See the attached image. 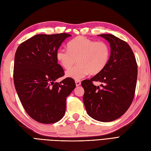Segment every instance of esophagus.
<instances>
[{"mask_svg": "<svg viewBox=\"0 0 151 151\" xmlns=\"http://www.w3.org/2000/svg\"><path fill=\"white\" fill-rule=\"evenodd\" d=\"M81 83L80 81H76V86H79L81 85Z\"/></svg>", "mask_w": 151, "mask_h": 151, "instance_id": "obj_1", "label": "esophagus"}]
</instances>
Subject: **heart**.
I'll return each instance as SVG.
<instances>
[{
    "mask_svg": "<svg viewBox=\"0 0 151 151\" xmlns=\"http://www.w3.org/2000/svg\"><path fill=\"white\" fill-rule=\"evenodd\" d=\"M68 49L60 48L56 58L61 66L69 70L76 62L78 64L66 72L65 76L78 81L88 74L96 75L108 64L110 49L104 42H96L79 36L68 43Z\"/></svg>",
    "mask_w": 151,
    "mask_h": 151,
    "instance_id": "1",
    "label": "heart"
}]
</instances>
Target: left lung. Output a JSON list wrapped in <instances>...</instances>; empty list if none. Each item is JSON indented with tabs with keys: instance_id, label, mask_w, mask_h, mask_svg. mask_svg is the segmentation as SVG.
Segmentation results:
<instances>
[{
	"instance_id": "8db88e82",
	"label": "left lung",
	"mask_w": 151,
	"mask_h": 151,
	"mask_svg": "<svg viewBox=\"0 0 151 151\" xmlns=\"http://www.w3.org/2000/svg\"><path fill=\"white\" fill-rule=\"evenodd\" d=\"M109 43L111 54L104 69L81 83L83 101L88 115L101 122L115 120L124 114L133 101L137 79V65L127 42L111 34L98 35ZM93 81L102 83L94 86Z\"/></svg>"
}]
</instances>
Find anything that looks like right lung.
<instances>
[{
	"instance_id": "1",
	"label": "right lung",
	"mask_w": 151,
	"mask_h": 151,
	"mask_svg": "<svg viewBox=\"0 0 151 151\" xmlns=\"http://www.w3.org/2000/svg\"><path fill=\"white\" fill-rule=\"evenodd\" d=\"M70 36L36 35L20 44L16 50L15 88L26 113L38 122L49 124L61 120L65 113L66 98L76 88L71 78L55 83L64 75L56 52Z\"/></svg>"
}]
</instances>
